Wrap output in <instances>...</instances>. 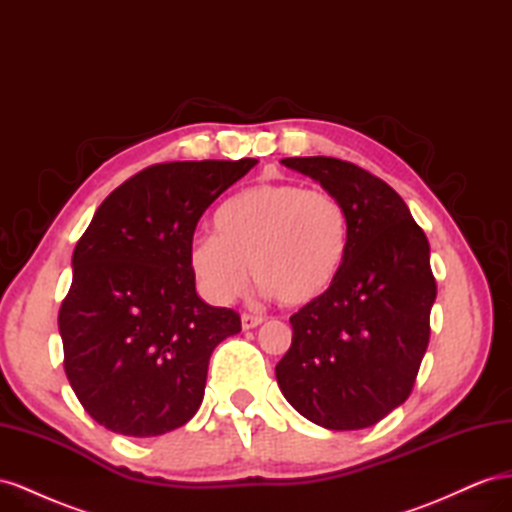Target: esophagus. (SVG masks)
<instances>
[{
	"label": "esophagus",
	"mask_w": 512,
	"mask_h": 512,
	"mask_svg": "<svg viewBox=\"0 0 512 512\" xmlns=\"http://www.w3.org/2000/svg\"><path fill=\"white\" fill-rule=\"evenodd\" d=\"M262 322H265V316H258V314H243L241 316V327L243 329H254Z\"/></svg>",
	"instance_id": "34e87169"
}]
</instances>
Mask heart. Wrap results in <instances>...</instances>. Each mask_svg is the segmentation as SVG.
Wrapping results in <instances>:
<instances>
[{"label": "heart", "instance_id": "1", "mask_svg": "<svg viewBox=\"0 0 512 512\" xmlns=\"http://www.w3.org/2000/svg\"><path fill=\"white\" fill-rule=\"evenodd\" d=\"M348 252V213L335 194L301 183H260L215 213V235L192 245V269L213 301L245 288L247 269L284 305H309L331 290Z\"/></svg>", "mask_w": 512, "mask_h": 512}]
</instances>
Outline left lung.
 Segmentation results:
<instances>
[{"label":"left lung","instance_id":"obj_1","mask_svg":"<svg viewBox=\"0 0 512 512\" xmlns=\"http://www.w3.org/2000/svg\"><path fill=\"white\" fill-rule=\"evenodd\" d=\"M348 213V252L322 299L290 316L275 367L290 406L335 429H365L410 397L429 344L436 277L429 241L389 183L337 158H286Z\"/></svg>","mask_w":512,"mask_h":512}]
</instances>
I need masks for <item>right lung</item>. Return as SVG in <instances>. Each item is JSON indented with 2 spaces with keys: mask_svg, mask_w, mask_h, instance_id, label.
Here are the masks:
<instances>
[{
  "mask_svg": "<svg viewBox=\"0 0 512 512\" xmlns=\"http://www.w3.org/2000/svg\"><path fill=\"white\" fill-rule=\"evenodd\" d=\"M254 164L147 166L104 198L76 243L59 307L64 369L81 406L106 429L162 436L196 414L211 352L241 331V316L196 294L194 230Z\"/></svg>",
  "mask_w": 512,
  "mask_h": 512,
  "instance_id": "obj_1",
  "label": "right lung"
}]
</instances>
